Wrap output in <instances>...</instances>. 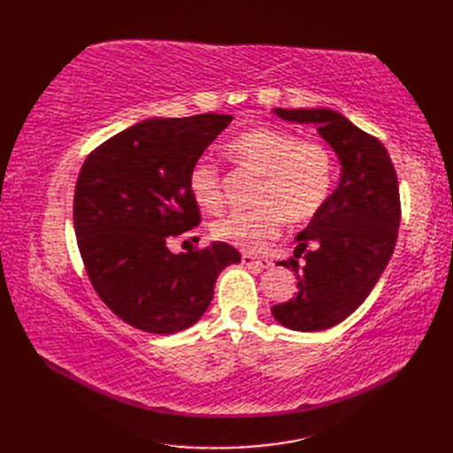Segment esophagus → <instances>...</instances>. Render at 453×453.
<instances>
[{"label":"esophagus","mask_w":453,"mask_h":453,"mask_svg":"<svg viewBox=\"0 0 453 453\" xmlns=\"http://www.w3.org/2000/svg\"><path fill=\"white\" fill-rule=\"evenodd\" d=\"M242 261H243L245 266H255V268H271V266H273L271 258L258 257V255H251V253H243Z\"/></svg>","instance_id":"1"}]
</instances>
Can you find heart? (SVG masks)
Returning a JSON list of instances; mask_svg holds the SVG:
<instances>
[{"label":"heart","mask_w":453,"mask_h":453,"mask_svg":"<svg viewBox=\"0 0 453 453\" xmlns=\"http://www.w3.org/2000/svg\"><path fill=\"white\" fill-rule=\"evenodd\" d=\"M239 165L261 175L253 211H234L218 218L210 234L218 242L258 251L280 234L282 219L300 226L313 219L329 200L334 161L323 143L300 140L294 132L255 127L227 143ZM188 188L200 208L216 211L224 204L221 175L208 157L190 169Z\"/></svg>","instance_id":"heart-1"}]
</instances>
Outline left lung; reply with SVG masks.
<instances>
[{
  "label": "left lung",
  "instance_id": "obj_1",
  "mask_svg": "<svg viewBox=\"0 0 453 453\" xmlns=\"http://www.w3.org/2000/svg\"><path fill=\"white\" fill-rule=\"evenodd\" d=\"M282 120L315 124L341 161V180L303 232L290 261L297 294L273 307L294 331H325L358 310L386 271L397 242V173L383 143L331 109H274ZM303 258V263L296 261Z\"/></svg>",
  "mask_w": 453,
  "mask_h": 453
}]
</instances>
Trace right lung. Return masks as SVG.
Wrapping results in <instances>:
<instances>
[{
  "mask_svg": "<svg viewBox=\"0 0 453 453\" xmlns=\"http://www.w3.org/2000/svg\"><path fill=\"white\" fill-rule=\"evenodd\" d=\"M234 117L148 119L93 150L73 195V227L89 280L109 310L140 331L171 334L208 310L218 274L242 261L214 242L171 253L200 224L188 175Z\"/></svg>",
  "mask_w": 453,
  "mask_h": 453,
  "instance_id": "right-lung-1",
  "label": "right lung"
}]
</instances>
